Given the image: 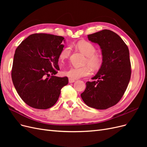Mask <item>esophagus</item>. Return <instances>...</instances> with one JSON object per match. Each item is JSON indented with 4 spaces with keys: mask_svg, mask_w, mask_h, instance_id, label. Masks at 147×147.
Masks as SVG:
<instances>
[{
    "mask_svg": "<svg viewBox=\"0 0 147 147\" xmlns=\"http://www.w3.org/2000/svg\"><path fill=\"white\" fill-rule=\"evenodd\" d=\"M75 82V80L72 79V78H69V82L70 83H74V82Z\"/></svg>",
    "mask_w": 147,
    "mask_h": 147,
    "instance_id": "esophagus-1",
    "label": "esophagus"
}]
</instances>
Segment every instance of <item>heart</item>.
Listing matches in <instances>:
<instances>
[{"mask_svg":"<svg viewBox=\"0 0 147 147\" xmlns=\"http://www.w3.org/2000/svg\"><path fill=\"white\" fill-rule=\"evenodd\" d=\"M77 47L83 54L86 56L84 64H88L94 70H97L100 67L102 63V57L100 55L96 53V48L93 44L87 41H80L77 44ZM70 53L71 47H65L59 53V61L61 63H64L69 58ZM63 74L65 76L74 80L90 76L91 74V70L88 65L81 67H72L69 69L64 71Z\"/></svg>","mask_w":147,"mask_h":147,"instance_id":"1","label":"heart"}]
</instances>
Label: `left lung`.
Wrapping results in <instances>:
<instances>
[{
	"mask_svg": "<svg viewBox=\"0 0 147 147\" xmlns=\"http://www.w3.org/2000/svg\"><path fill=\"white\" fill-rule=\"evenodd\" d=\"M90 41L100 46L102 63L88 82L81 97L90 107L104 110L117 104L121 99L130 81L131 65L127 46L118 34L104 29L88 35Z\"/></svg>",
	"mask_w": 147,
	"mask_h": 147,
	"instance_id": "1",
	"label": "left lung"
}]
</instances>
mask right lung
Masks as SVG:
<instances>
[{
    "label": "right lung",
    "mask_w": 147,
    "mask_h": 147,
    "mask_svg": "<svg viewBox=\"0 0 147 147\" xmlns=\"http://www.w3.org/2000/svg\"><path fill=\"white\" fill-rule=\"evenodd\" d=\"M64 42L61 36L34 34L16 49L11 70L13 83L22 100L31 107H51L58 100L61 89L68 84L67 77L54 75L59 70V55Z\"/></svg>",
    "instance_id": "right-lung-1"
}]
</instances>
